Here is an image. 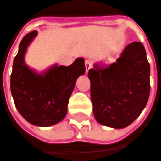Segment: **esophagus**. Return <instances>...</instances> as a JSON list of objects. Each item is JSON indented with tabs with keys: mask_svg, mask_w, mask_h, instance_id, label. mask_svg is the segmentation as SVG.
Returning <instances> with one entry per match:
<instances>
[{
	"mask_svg": "<svg viewBox=\"0 0 161 161\" xmlns=\"http://www.w3.org/2000/svg\"><path fill=\"white\" fill-rule=\"evenodd\" d=\"M85 64H86V73H87V72H88V70L92 68V60H90V59H86Z\"/></svg>",
	"mask_w": 161,
	"mask_h": 161,
	"instance_id": "34e87169",
	"label": "esophagus"
}]
</instances>
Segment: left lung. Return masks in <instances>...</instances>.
Segmentation results:
<instances>
[{
  "mask_svg": "<svg viewBox=\"0 0 161 161\" xmlns=\"http://www.w3.org/2000/svg\"><path fill=\"white\" fill-rule=\"evenodd\" d=\"M91 100L99 123L114 128L132 124L150 95V64L140 42L129 43L116 62L88 71Z\"/></svg>",
  "mask_w": 161,
  "mask_h": 161,
  "instance_id": "obj_1",
  "label": "left lung"
}]
</instances>
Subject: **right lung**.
<instances>
[{"label":"right lung","instance_id":"obj_1","mask_svg":"<svg viewBox=\"0 0 161 161\" xmlns=\"http://www.w3.org/2000/svg\"><path fill=\"white\" fill-rule=\"evenodd\" d=\"M37 31L25 35L13 61L10 90L16 108L29 123L50 126L58 123L67 114L70 95L79 75L85 74L84 58L70 66H54L43 75H37L25 64L24 56Z\"/></svg>","mask_w":161,"mask_h":161}]
</instances>
